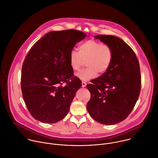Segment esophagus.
Segmentation results:
<instances>
[{
	"instance_id": "obj_1",
	"label": "esophagus",
	"mask_w": 158,
	"mask_h": 158,
	"mask_svg": "<svg viewBox=\"0 0 158 158\" xmlns=\"http://www.w3.org/2000/svg\"><path fill=\"white\" fill-rule=\"evenodd\" d=\"M81 85H82V87H85L86 85V83L85 81H82L81 82Z\"/></svg>"
}]
</instances>
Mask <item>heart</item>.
Masks as SVG:
<instances>
[{"label":"heart","instance_id":"obj_1","mask_svg":"<svg viewBox=\"0 0 158 158\" xmlns=\"http://www.w3.org/2000/svg\"><path fill=\"white\" fill-rule=\"evenodd\" d=\"M113 57V52L110 46L94 40L82 42L78 46V52L71 51L69 61L73 71H78L84 61L86 69L80 71L76 76L83 81H88L95 77L98 72L105 73L110 68Z\"/></svg>","mask_w":158,"mask_h":158}]
</instances>
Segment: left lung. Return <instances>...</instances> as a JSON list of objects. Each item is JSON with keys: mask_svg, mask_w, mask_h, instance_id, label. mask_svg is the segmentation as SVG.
Here are the masks:
<instances>
[{"mask_svg": "<svg viewBox=\"0 0 158 158\" xmlns=\"http://www.w3.org/2000/svg\"><path fill=\"white\" fill-rule=\"evenodd\" d=\"M113 50L109 69L86 85L91 98L86 105L90 116L107 125L117 124L133 110L140 93L141 80L138 60L132 48L113 35L94 37Z\"/></svg>", "mask_w": 158, "mask_h": 158, "instance_id": "obj_1", "label": "left lung"}]
</instances>
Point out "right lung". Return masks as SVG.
I'll use <instances>...</instances> for the list:
<instances>
[{
  "label": "right lung",
  "instance_id": "right-lung-1",
  "mask_svg": "<svg viewBox=\"0 0 158 158\" xmlns=\"http://www.w3.org/2000/svg\"><path fill=\"white\" fill-rule=\"evenodd\" d=\"M86 34L76 30L52 31L31 48L22 65V97L31 115L55 123L67 115L81 81L73 77L69 58ZM71 79L70 81L69 80ZM67 83L62 86L64 82Z\"/></svg>",
  "mask_w": 158,
  "mask_h": 158
}]
</instances>
